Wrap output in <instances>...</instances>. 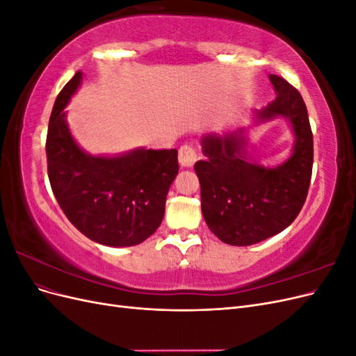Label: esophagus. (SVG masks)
I'll list each match as a JSON object with an SVG mask.
<instances>
[{
	"label": "esophagus",
	"mask_w": 356,
	"mask_h": 356,
	"mask_svg": "<svg viewBox=\"0 0 356 356\" xmlns=\"http://www.w3.org/2000/svg\"><path fill=\"white\" fill-rule=\"evenodd\" d=\"M178 160H179L181 166L191 168L193 165L196 163V160H197V149L193 147V145H190V144L182 145L179 148V152H178Z\"/></svg>",
	"instance_id": "esophagus-1"
}]
</instances>
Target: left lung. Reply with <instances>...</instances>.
<instances>
[{
  "label": "left lung",
  "instance_id": "left-lung-1",
  "mask_svg": "<svg viewBox=\"0 0 356 356\" xmlns=\"http://www.w3.org/2000/svg\"><path fill=\"white\" fill-rule=\"evenodd\" d=\"M276 99L257 118L286 117L293 124V156L277 168H263L245 159L242 135H207L204 159L195 165L200 182L202 213L220 241L248 246L281 233L293 222L306 202L314 166V135L306 104L285 79L272 74Z\"/></svg>",
  "mask_w": 356,
  "mask_h": 356
}]
</instances>
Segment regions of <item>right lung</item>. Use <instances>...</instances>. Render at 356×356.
Instances as JSON below:
<instances>
[{
    "label": "right lung",
    "mask_w": 356,
    "mask_h": 356,
    "mask_svg": "<svg viewBox=\"0 0 356 356\" xmlns=\"http://www.w3.org/2000/svg\"><path fill=\"white\" fill-rule=\"evenodd\" d=\"M77 72L58 95L46 139L47 174L60 209L89 239L106 246H134L161 224L177 149H135L124 156L93 157L75 144L65 106L77 90Z\"/></svg>",
    "instance_id": "right-lung-1"
}]
</instances>
